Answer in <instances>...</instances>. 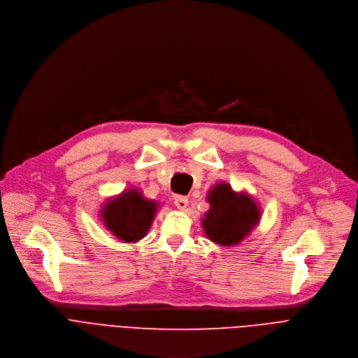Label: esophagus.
<instances>
[{
    "mask_svg": "<svg viewBox=\"0 0 358 358\" xmlns=\"http://www.w3.org/2000/svg\"><path fill=\"white\" fill-rule=\"evenodd\" d=\"M187 204H189L187 197H185V196H176V197H175V206H176L179 210H186Z\"/></svg>",
    "mask_w": 358,
    "mask_h": 358,
    "instance_id": "esophagus-1",
    "label": "esophagus"
}]
</instances>
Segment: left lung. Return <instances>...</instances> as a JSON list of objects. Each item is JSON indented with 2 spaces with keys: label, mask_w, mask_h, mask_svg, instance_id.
<instances>
[{
  "label": "left lung",
  "mask_w": 358,
  "mask_h": 358,
  "mask_svg": "<svg viewBox=\"0 0 358 358\" xmlns=\"http://www.w3.org/2000/svg\"><path fill=\"white\" fill-rule=\"evenodd\" d=\"M210 208L201 217L204 236L220 247L238 245L259 224L261 207L245 190L219 182L206 196Z\"/></svg>",
  "instance_id": "obj_1"
}]
</instances>
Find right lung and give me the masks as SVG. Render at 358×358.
Returning a JSON list of instances; mask_svg holds the SVG:
<instances>
[{
	"mask_svg": "<svg viewBox=\"0 0 358 358\" xmlns=\"http://www.w3.org/2000/svg\"><path fill=\"white\" fill-rule=\"evenodd\" d=\"M158 208V201L131 187L106 200L100 208V220L118 241L134 244L148 234Z\"/></svg>",
	"mask_w": 358,
	"mask_h": 358,
	"instance_id": "obj_1",
	"label": "right lung"
}]
</instances>
